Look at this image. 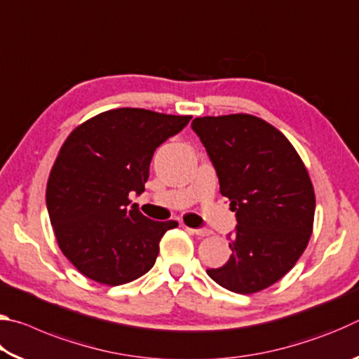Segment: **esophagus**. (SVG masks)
<instances>
[{"label":"esophagus","mask_w":359,"mask_h":359,"mask_svg":"<svg viewBox=\"0 0 359 359\" xmlns=\"http://www.w3.org/2000/svg\"><path fill=\"white\" fill-rule=\"evenodd\" d=\"M188 231H191L193 234H196V236H201V238H204V236H209V234H212V231L210 229H208V228H198V229H191V228H187Z\"/></svg>","instance_id":"esophagus-1"}]
</instances>
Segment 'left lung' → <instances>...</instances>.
<instances>
[{
	"instance_id": "1",
	"label": "left lung",
	"mask_w": 359,
	"mask_h": 359,
	"mask_svg": "<svg viewBox=\"0 0 359 359\" xmlns=\"http://www.w3.org/2000/svg\"><path fill=\"white\" fill-rule=\"evenodd\" d=\"M191 128L238 218L233 255L208 276L233 293H258L287 274L311 239L315 191L307 168L288 139L255 115L196 117Z\"/></svg>"
}]
</instances>
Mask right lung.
I'll return each mask as SVG.
<instances>
[{"mask_svg": "<svg viewBox=\"0 0 359 359\" xmlns=\"http://www.w3.org/2000/svg\"><path fill=\"white\" fill-rule=\"evenodd\" d=\"M190 118L120 107L95 115L66 137L46 203L60 250L81 274L117 287L154 267L163 234L179 223L150 220L130 193L144 191L154 151Z\"/></svg>", "mask_w": 359, "mask_h": 359, "instance_id": "obj_1", "label": "right lung"}]
</instances>
